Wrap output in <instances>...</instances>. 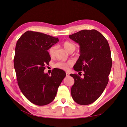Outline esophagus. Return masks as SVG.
I'll use <instances>...</instances> for the list:
<instances>
[{
    "mask_svg": "<svg viewBox=\"0 0 127 127\" xmlns=\"http://www.w3.org/2000/svg\"><path fill=\"white\" fill-rule=\"evenodd\" d=\"M66 76H69V73L68 72H66Z\"/></svg>",
    "mask_w": 127,
    "mask_h": 127,
    "instance_id": "34e87169",
    "label": "esophagus"
}]
</instances>
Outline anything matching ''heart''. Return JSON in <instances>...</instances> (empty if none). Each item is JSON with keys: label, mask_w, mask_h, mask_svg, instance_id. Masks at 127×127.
<instances>
[{"label": "heart", "mask_w": 127, "mask_h": 127, "mask_svg": "<svg viewBox=\"0 0 127 127\" xmlns=\"http://www.w3.org/2000/svg\"><path fill=\"white\" fill-rule=\"evenodd\" d=\"M62 46L68 52H71L74 51L76 49V45L70 41H64L62 43ZM56 50V47L55 46H52L49 50V54L50 57H53L54 56L55 52ZM72 63L71 61H67L66 63L64 62H59L55 64V67L61 69L63 70H67L72 66Z\"/></svg>", "instance_id": "1"}]
</instances>
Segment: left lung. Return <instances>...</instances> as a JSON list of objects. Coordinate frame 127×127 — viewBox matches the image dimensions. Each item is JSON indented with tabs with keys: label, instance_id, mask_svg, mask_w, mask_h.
Returning <instances> with one entry per match:
<instances>
[{
	"label": "left lung",
	"instance_id": "obj_1",
	"mask_svg": "<svg viewBox=\"0 0 127 127\" xmlns=\"http://www.w3.org/2000/svg\"><path fill=\"white\" fill-rule=\"evenodd\" d=\"M69 38L80 46V55L74 70L84 72L83 78L77 74L70 75L75 80L72 97L80 105L90 104L100 96L109 82L112 63L109 43L95 30L80 31Z\"/></svg>",
	"mask_w": 127,
	"mask_h": 127
}]
</instances>
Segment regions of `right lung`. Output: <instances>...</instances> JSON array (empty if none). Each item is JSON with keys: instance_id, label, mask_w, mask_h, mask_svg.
Returning <instances> with one entry per match:
<instances>
[{"instance_id": "add662e5", "label": "right lung", "mask_w": 127, "mask_h": 127, "mask_svg": "<svg viewBox=\"0 0 127 127\" xmlns=\"http://www.w3.org/2000/svg\"><path fill=\"white\" fill-rule=\"evenodd\" d=\"M58 41V37L28 31L16 43L14 64L18 85L26 98L35 105L52 102L66 77L60 69H53L50 76L44 72L45 65L51 60L48 50Z\"/></svg>"}]
</instances>
